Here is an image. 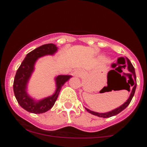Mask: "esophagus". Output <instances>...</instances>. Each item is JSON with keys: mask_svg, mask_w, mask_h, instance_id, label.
<instances>
[{"mask_svg": "<svg viewBox=\"0 0 147 147\" xmlns=\"http://www.w3.org/2000/svg\"><path fill=\"white\" fill-rule=\"evenodd\" d=\"M75 75L76 76H78V77H79V76H81V75H82V71H81L80 70H76L75 72Z\"/></svg>", "mask_w": 147, "mask_h": 147, "instance_id": "34e87169", "label": "esophagus"}]
</instances>
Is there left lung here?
I'll list each match as a JSON object with an SVG mask.
<instances>
[{
	"mask_svg": "<svg viewBox=\"0 0 147 147\" xmlns=\"http://www.w3.org/2000/svg\"><path fill=\"white\" fill-rule=\"evenodd\" d=\"M126 62H127V69H128V70L130 72V73H131L130 74V75H131V76H133V79H134V80H133V79H132V77H131V79H132V83L131 84V86L133 88H132V90H131V95H130L129 97L128 98L127 100H126V102H124L122 105L119 106V107L116 108V109H113V110H112L111 111H109V112H107V113H97V112H95V111H90V109H87V108H85L86 110L88 112L90 113H91L92 115H94L97 116V117H103V118H107V117H112V116L116 115L119 113L122 112L123 110H124V109H125L129 105L130 102H131V100H132L133 97L134 96L135 92H136V86H137V82H136V72H135L134 67L133 66L132 63H131V62L130 61L129 59L128 58H126ZM130 87L131 86L129 85V90H130Z\"/></svg>",
	"mask_w": 147,
	"mask_h": 147,
	"instance_id": "8db88e82",
	"label": "left lung"
}]
</instances>
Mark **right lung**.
<instances>
[{
    "label": "right lung",
    "mask_w": 147,
    "mask_h": 147,
    "mask_svg": "<svg viewBox=\"0 0 147 147\" xmlns=\"http://www.w3.org/2000/svg\"><path fill=\"white\" fill-rule=\"evenodd\" d=\"M58 50L56 45L48 43L38 47L26 55L15 75L13 88L15 97L19 105L25 111L35 114L43 113L51 109L56 102L61 87L72 77L71 75H58L55 78L56 90L53 95L36 100L27 92L28 84L31 78L34 65L38 58L46 55H54Z\"/></svg>",
    "instance_id": "1"
}]
</instances>
